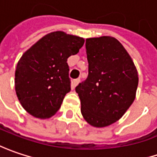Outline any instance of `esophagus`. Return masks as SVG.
<instances>
[{
    "label": "esophagus",
    "mask_w": 157,
    "mask_h": 157,
    "mask_svg": "<svg viewBox=\"0 0 157 157\" xmlns=\"http://www.w3.org/2000/svg\"><path fill=\"white\" fill-rule=\"evenodd\" d=\"M79 82H80V79H75V80H74V81H73V82H72L73 88H75L76 86L78 85Z\"/></svg>",
    "instance_id": "34e87169"
}]
</instances>
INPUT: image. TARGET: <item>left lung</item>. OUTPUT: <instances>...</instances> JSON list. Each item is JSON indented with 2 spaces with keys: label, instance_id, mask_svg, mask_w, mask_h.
<instances>
[{
  "label": "left lung",
  "instance_id": "left-lung-1",
  "mask_svg": "<svg viewBox=\"0 0 157 157\" xmlns=\"http://www.w3.org/2000/svg\"><path fill=\"white\" fill-rule=\"evenodd\" d=\"M89 75L75 88L83 119L94 127L119 120L135 99L139 82L133 59L118 39H86Z\"/></svg>",
  "mask_w": 157,
  "mask_h": 157
}]
</instances>
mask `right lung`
Wrapping results in <instances>:
<instances>
[{
	"instance_id": "right-lung-1",
	"label": "right lung",
	"mask_w": 157,
	"mask_h": 157,
	"mask_svg": "<svg viewBox=\"0 0 157 157\" xmlns=\"http://www.w3.org/2000/svg\"><path fill=\"white\" fill-rule=\"evenodd\" d=\"M84 38L53 31L24 52L15 73V89L21 105L38 119L51 118L70 91L67 58L76 54Z\"/></svg>"
}]
</instances>
